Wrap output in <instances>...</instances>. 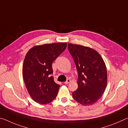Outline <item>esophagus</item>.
Wrapping results in <instances>:
<instances>
[{"label": "esophagus", "mask_w": 128, "mask_h": 128, "mask_svg": "<svg viewBox=\"0 0 128 128\" xmlns=\"http://www.w3.org/2000/svg\"><path fill=\"white\" fill-rule=\"evenodd\" d=\"M70 82V79H67L66 81V82H64V84H69Z\"/></svg>", "instance_id": "34e87169"}]
</instances>
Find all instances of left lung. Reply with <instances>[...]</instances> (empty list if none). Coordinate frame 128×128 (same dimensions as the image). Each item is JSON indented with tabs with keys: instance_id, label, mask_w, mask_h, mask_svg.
Listing matches in <instances>:
<instances>
[{
	"instance_id": "left-lung-1",
	"label": "left lung",
	"mask_w": 128,
	"mask_h": 128,
	"mask_svg": "<svg viewBox=\"0 0 128 128\" xmlns=\"http://www.w3.org/2000/svg\"><path fill=\"white\" fill-rule=\"evenodd\" d=\"M68 48L78 74V88L72 92L73 98L82 105H92L101 98L107 86L105 62L100 54L90 47L68 43Z\"/></svg>"
}]
</instances>
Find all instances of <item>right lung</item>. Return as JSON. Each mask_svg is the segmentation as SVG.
I'll return each instance as SVG.
<instances>
[{"instance_id": "obj_1", "label": "right lung", "mask_w": 128, "mask_h": 128, "mask_svg": "<svg viewBox=\"0 0 128 128\" xmlns=\"http://www.w3.org/2000/svg\"><path fill=\"white\" fill-rule=\"evenodd\" d=\"M67 43L36 46L25 56L22 76L30 96L36 102L46 104L57 96L60 85L55 82L52 63L66 47Z\"/></svg>"}]
</instances>
